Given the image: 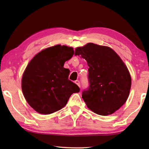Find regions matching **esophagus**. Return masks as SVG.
I'll use <instances>...</instances> for the list:
<instances>
[{
    "label": "esophagus",
    "instance_id": "1",
    "mask_svg": "<svg viewBox=\"0 0 149 149\" xmlns=\"http://www.w3.org/2000/svg\"><path fill=\"white\" fill-rule=\"evenodd\" d=\"M75 83L79 87H81V83H80V81H78V80L75 81Z\"/></svg>",
    "mask_w": 149,
    "mask_h": 149
}]
</instances>
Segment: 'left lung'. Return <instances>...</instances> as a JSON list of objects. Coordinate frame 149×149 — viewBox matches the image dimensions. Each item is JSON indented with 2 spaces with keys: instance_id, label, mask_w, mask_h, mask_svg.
I'll use <instances>...</instances> for the list:
<instances>
[{
  "instance_id": "left-lung-1",
  "label": "left lung",
  "mask_w": 149,
  "mask_h": 149,
  "mask_svg": "<svg viewBox=\"0 0 149 149\" xmlns=\"http://www.w3.org/2000/svg\"><path fill=\"white\" fill-rule=\"evenodd\" d=\"M86 60L89 86L82 92L88 108L100 115L115 112L127 100L131 86L129 72L119 56L108 47L92 43L75 49Z\"/></svg>"
}]
</instances>
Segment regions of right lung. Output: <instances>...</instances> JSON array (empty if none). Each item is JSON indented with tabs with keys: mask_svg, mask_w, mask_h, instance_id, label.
<instances>
[{
	"mask_svg": "<svg viewBox=\"0 0 149 149\" xmlns=\"http://www.w3.org/2000/svg\"><path fill=\"white\" fill-rule=\"evenodd\" d=\"M74 54L72 47L57 45L37 54L27 66L22 89L28 104L38 113L58 111L73 93L79 92L77 85L68 79L70 70L63 67Z\"/></svg>",
	"mask_w": 149,
	"mask_h": 149,
	"instance_id": "1",
	"label": "right lung"
}]
</instances>
